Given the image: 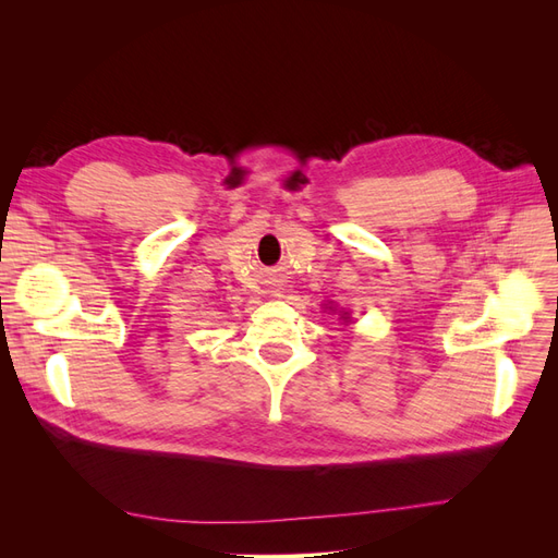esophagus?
<instances>
[{
	"label": "esophagus",
	"mask_w": 558,
	"mask_h": 558,
	"mask_svg": "<svg viewBox=\"0 0 558 558\" xmlns=\"http://www.w3.org/2000/svg\"><path fill=\"white\" fill-rule=\"evenodd\" d=\"M275 295H281V291H275Z\"/></svg>",
	"instance_id": "esophagus-1"
}]
</instances>
